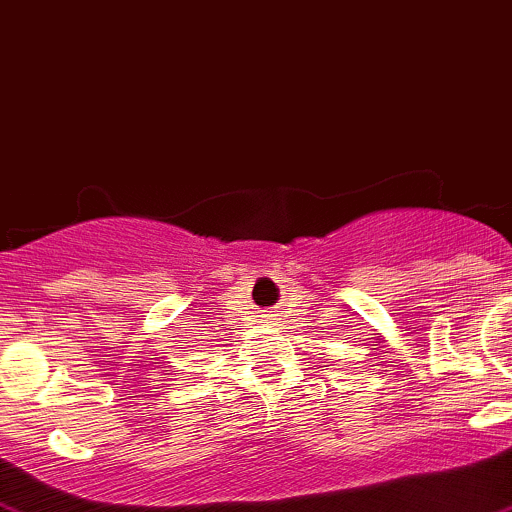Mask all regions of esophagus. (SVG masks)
Listing matches in <instances>:
<instances>
[{
    "label": "esophagus",
    "mask_w": 512,
    "mask_h": 512,
    "mask_svg": "<svg viewBox=\"0 0 512 512\" xmlns=\"http://www.w3.org/2000/svg\"><path fill=\"white\" fill-rule=\"evenodd\" d=\"M264 317H267V320H274L276 310H264Z\"/></svg>",
    "instance_id": "obj_1"
}]
</instances>
